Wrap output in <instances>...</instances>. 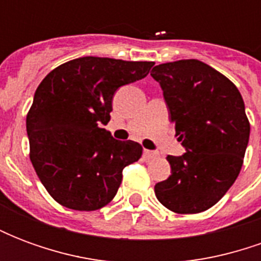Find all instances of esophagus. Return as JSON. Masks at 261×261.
Here are the masks:
<instances>
[{"label":"esophagus","mask_w":261,"mask_h":261,"mask_svg":"<svg viewBox=\"0 0 261 261\" xmlns=\"http://www.w3.org/2000/svg\"><path fill=\"white\" fill-rule=\"evenodd\" d=\"M144 156L149 161V159H156L159 156V152L156 151H149V149H145L144 151Z\"/></svg>","instance_id":"34e87169"}]
</instances>
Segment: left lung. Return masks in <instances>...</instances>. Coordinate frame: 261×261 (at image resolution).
I'll use <instances>...</instances> for the list:
<instances>
[{"instance_id":"obj_1","label":"left lung","mask_w":261,"mask_h":261,"mask_svg":"<svg viewBox=\"0 0 261 261\" xmlns=\"http://www.w3.org/2000/svg\"><path fill=\"white\" fill-rule=\"evenodd\" d=\"M186 148L168 155L172 175L155 185L159 202L176 214L202 213L235 183L243 165L250 123L235 84L200 60H179L152 68Z\"/></svg>"}]
</instances>
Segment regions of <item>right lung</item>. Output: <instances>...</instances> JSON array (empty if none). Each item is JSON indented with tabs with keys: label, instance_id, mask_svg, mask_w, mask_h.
Returning a JSON list of instances; mask_svg holds the SVG:
<instances>
[{
	"label": "right lung",
	"instance_id": "obj_1",
	"mask_svg": "<svg viewBox=\"0 0 261 261\" xmlns=\"http://www.w3.org/2000/svg\"><path fill=\"white\" fill-rule=\"evenodd\" d=\"M155 63L80 57L40 82L26 116L29 156L56 201L76 211L108 205L123 169L142 155L138 142L114 140L102 128L120 86L145 78Z\"/></svg>",
	"mask_w": 261,
	"mask_h": 261
}]
</instances>
